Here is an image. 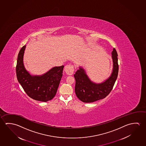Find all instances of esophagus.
Masks as SVG:
<instances>
[{"label": "esophagus", "mask_w": 146, "mask_h": 146, "mask_svg": "<svg viewBox=\"0 0 146 146\" xmlns=\"http://www.w3.org/2000/svg\"><path fill=\"white\" fill-rule=\"evenodd\" d=\"M65 71L68 75H71L74 73V68L73 65H67L65 66Z\"/></svg>", "instance_id": "esophagus-1"}]
</instances>
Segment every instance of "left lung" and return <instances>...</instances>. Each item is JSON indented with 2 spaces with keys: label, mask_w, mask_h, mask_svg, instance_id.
<instances>
[{
  "label": "left lung",
  "mask_w": 146,
  "mask_h": 146,
  "mask_svg": "<svg viewBox=\"0 0 146 146\" xmlns=\"http://www.w3.org/2000/svg\"><path fill=\"white\" fill-rule=\"evenodd\" d=\"M112 54L113 69L111 75L103 82L96 84L91 81L82 67H79L74 76L75 79V92L77 98L84 103L93 102L102 99L108 96L112 90L117 78L119 65L117 53L115 48Z\"/></svg>",
  "instance_id": "obj_1"
}]
</instances>
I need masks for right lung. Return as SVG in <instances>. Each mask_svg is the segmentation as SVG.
I'll list each match as a JSON object with an SVG mask.
<instances>
[{
	"label": "right lung",
	"mask_w": 146,
	"mask_h": 146,
	"mask_svg": "<svg viewBox=\"0 0 146 146\" xmlns=\"http://www.w3.org/2000/svg\"><path fill=\"white\" fill-rule=\"evenodd\" d=\"M26 46L22 47L18 55L16 75L18 81L27 95L35 100L47 102L54 98L62 76L64 66L54 67L42 75H31L23 64Z\"/></svg>",
	"instance_id": "add662e5"
}]
</instances>
